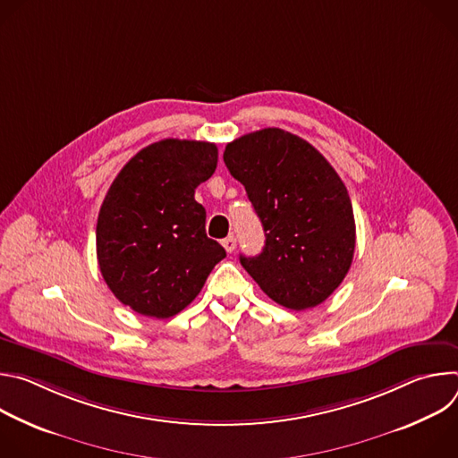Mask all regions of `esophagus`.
<instances>
[{"mask_svg":"<svg viewBox=\"0 0 458 458\" xmlns=\"http://www.w3.org/2000/svg\"><path fill=\"white\" fill-rule=\"evenodd\" d=\"M221 244L225 246V250H226L228 253H232V251L235 250L237 241H235V237H233V235H228V237H225V239H223V242H221Z\"/></svg>","mask_w":458,"mask_h":458,"instance_id":"obj_1","label":"esophagus"}]
</instances>
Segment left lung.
I'll return each instance as SVG.
<instances>
[{
	"mask_svg": "<svg viewBox=\"0 0 458 458\" xmlns=\"http://www.w3.org/2000/svg\"><path fill=\"white\" fill-rule=\"evenodd\" d=\"M230 174L244 186L265 228V248L241 265L272 301L308 310L344 281L355 251L348 190L324 156L281 128L226 145Z\"/></svg>",
	"mask_w": 458,
	"mask_h": 458,
	"instance_id": "obj_1",
	"label": "left lung"
}]
</instances>
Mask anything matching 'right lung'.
I'll return each mask as SVG.
<instances>
[{"mask_svg": "<svg viewBox=\"0 0 458 458\" xmlns=\"http://www.w3.org/2000/svg\"><path fill=\"white\" fill-rule=\"evenodd\" d=\"M216 166L214 143L163 140L138 152L110 184L96 228L98 265L112 293L136 313L174 317L226 257L208 239L207 212L193 198Z\"/></svg>", "mask_w": 458, "mask_h": 458, "instance_id": "obj_1", "label": "right lung"}]
</instances>
